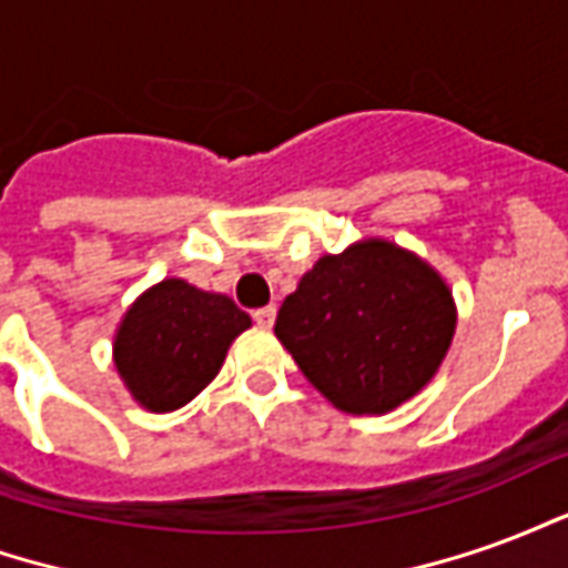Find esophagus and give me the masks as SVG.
Here are the masks:
<instances>
[{
	"label": "esophagus",
	"instance_id": "34e87169",
	"mask_svg": "<svg viewBox=\"0 0 568 568\" xmlns=\"http://www.w3.org/2000/svg\"><path fill=\"white\" fill-rule=\"evenodd\" d=\"M252 320H255V325H261V328H271L273 322H276V307L252 310Z\"/></svg>",
	"mask_w": 568,
	"mask_h": 568
}]
</instances>
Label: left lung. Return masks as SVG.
Here are the masks:
<instances>
[{"mask_svg": "<svg viewBox=\"0 0 568 568\" xmlns=\"http://www.w3.org/2000/svg\"><path fill=\"white\" fill-rule=\"evenodd\" d=\"M453 328L444 280L383 240L316 261L273 325L304 377L346 414H386L417 395Z\"/></svg>", "mask_w": 568, "mask_h": 568, "instance_id": "left-lung-1", "label": "left lung"}]
</instances>
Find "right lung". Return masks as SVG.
I'll return each mask as SVG.
<instances>
[{
	"label": "right lung",
	"instance_id": "right-lung-1",
	"mask_svg": "<svg viewBox=\"0 0 568 568\" xmlns=\"http://www.w3.org/2000/svg\"><path fill=\"white\" fill-rule=\"evenodd\" d=\"M248 316L231 297L163 280L130 307L115 337V365L136 402L175 410L219 374Z\"/></svg>",
	"mask_w": 568,
	"mask_h": 568
}]
</instances>
